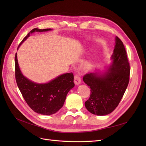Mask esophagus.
Returning <instances> with one entry per match:
<instances>
[{
    "instance_id": "34e87169",
    "label": "esophagus",
    "mask_w": 146,
    "mask_h": 146,
    "mask_svg": "<svg viewBox=\"0 0 146 146\" xmlns=\"http://www.w3.org/2000/svg\"><path fill=\"white\" fill-rule=\"evenodd\" d=\"M74 82H75V84L77 85L80 84V83H81V78H80V77L78 74H76V75H75V76H74Z\"/></svg>"
}]
</instances>
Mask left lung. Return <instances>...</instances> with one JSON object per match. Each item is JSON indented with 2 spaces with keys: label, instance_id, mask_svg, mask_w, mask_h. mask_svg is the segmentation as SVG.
<instances>
[{
  "label": "left lung",
  "instance_id": "1",
  "mask_svg": "<svg viewBox=\"0 0 146 146\" xmlns=\"http://www.w3.org/2000/svg\"><path fill=\"white\" fill-rule=\"evenodd\" d=\"M108 71L102 74H86L83 80L90 86V95L85 102L90 112L97 115H106L115 109L129 82L130 65L122 41L115 38V46L111 55Z\"/></svg>",
  "mask_w": 146,
  "mask_h": 146
}]
</instances>
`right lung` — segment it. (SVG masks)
<instances>
[{"label": "right lung", "mask_w": 146, "mask_h": 146, "mask_svg": "<svg viewBox=\"0 0 146 146\" xmlns=\"http://www.w3.org/2000/svg\"><path fill=\"white\" fill-rule=\"evenodd\" d=\"M50 30L51 29H33L21 42L17 49L30 34ZM15 76L18 88L27 105L35 112L44 115L57 112L63 106L68 93L75 86L73 73L63 74L44 84L33 82L22 74L18 64L17 53L15 56Z\"/></svg>", "instance_id": "add662e5"}]
</instances>
